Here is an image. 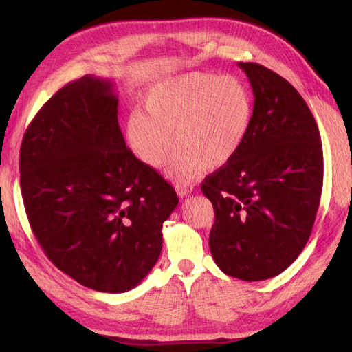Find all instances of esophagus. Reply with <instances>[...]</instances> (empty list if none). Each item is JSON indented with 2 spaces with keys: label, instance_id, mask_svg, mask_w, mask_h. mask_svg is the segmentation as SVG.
Returning a JSON list of instances; mask_svg holds the SVG:
<instances>
[{
  "label": "esophagus",
  "instance_id": "34e87169",
  "mask_svg": "<svg viewBox=\"0 0 352 352\" xmlns=\"http://www.w3.org/2000/svg\"><path fill=\"white\" fill-rule=\"evenodd\" d=\"M192 190H194V186L189 185V184H177V185H176V194H177L180 198L190 195V194H192Z\"/></svg>",
  "mask_w": 352,
  "mask_h": 352
}]
</instances>
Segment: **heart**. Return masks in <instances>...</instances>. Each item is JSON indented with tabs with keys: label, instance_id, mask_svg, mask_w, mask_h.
<instances>
[{
	"label": "heart",
	"instance_id": "b5f03b06",
	"mask_svg": "<svg viewBox=\"0 0 352 352\" xmlns=\"http://www.w3.org/2000/svg\"><path fill=\"white\" fill-rule=\"evenodd\" d=\"M145 114L127 120L126 138L141 162L157 168L176 148L168 176L182 182L235 157L252 119V97L235 76L189 72L157 83L145 98Z\"/></svg>",
	"mask_w": 352,
	"mask_h": 352
}]
</instances>
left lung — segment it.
I'll return each instance as SVG.
<instances>
[{
    "label": "left lung",
    "instance_id": "left-lung-1",
    "mask_svg": "<svg viewBox=\"0 0 352 352\" xmlns=\"http://www.w3.org/2000/svg\"><path fill=\"white\" fill-rule=\"evenodd\" d=\"M254 92L239 153L207 176L214 207L210 250L221 272L247 282L278 276L311 235L323 188V148L304 98L278 73L238 63Z\"/></svg>",
    "mask_w": 352,
    "mask_h": 352
}]
</instances>
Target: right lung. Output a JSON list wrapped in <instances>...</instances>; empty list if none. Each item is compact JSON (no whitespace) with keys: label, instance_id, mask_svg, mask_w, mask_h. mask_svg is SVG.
Instances as JSON below:
<instances>
[{"label":"right lung","instance_id":"add662e5","mask_svg":"<svg viewBox=\"0 0 352 352\" xmlns=\"http://www.w3.org/2000/svg\"><path fill=\"white\" fill-rule=\"evenodd\" d=\"M110 79L85 74L42 105L20 146L34 235L57 269L94 291L140 285L177 206L173 186L126 146Z\"/></svg>","mask_w":352,"mask_h":352}]
</instances>
